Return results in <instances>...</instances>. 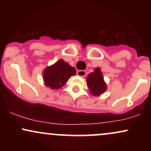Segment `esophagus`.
Masks as SVG:
<instances>
[{
    "instance_id": "34e87169",
    "label": "esophagus",
    "mask_w": 151,
    "mask_h": 151,
    "mask_svg": "<svg viewBox=\"0 0 151 151\" xmlns=\"http://www.w3.org/2000/svg\"><path fill=\"white\" fill-rule=\"evenodd\" d=\"M77 76H79V77H84L86 76V72L84 70H78L77 72Z\"/></svg>"
}]
</instances>
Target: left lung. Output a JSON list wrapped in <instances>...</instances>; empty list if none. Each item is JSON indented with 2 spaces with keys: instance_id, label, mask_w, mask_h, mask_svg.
<instances>
[{
  "instance_id": "obj_1",
  "label": "left lung",
  "mask_w": 151,
  "mask_h": 151,
  "mask_svg": "<svg viewBox=\"0 0 151 151\" xmlns=\"http://www.w3.org/2000/svg\"><path fill=\"white\" fill-rule=\"evenodd\" d=\"M86 84L90 92L93 96H99L104 93L106 89L103 76L99 68H96L94 72L90 73L86 78Z\"/></svg>"
}]
</instances>
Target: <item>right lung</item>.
I'll list each match as a JSON object with an SVG mask.
<instances>
[{
    "label": "right lung",
    "instance_id": "obj_1",
    "mask_svg": "<svg viewBox=\"0 0 151 151\" xmlns=\"http://www.w3.org/2000/svg\"><path fill=\"white\" fill-rule=\"evenodd\" d=\"M74 67L64 60H59L52 66L47 67L43 72V79L46 86L52 89H60L68 81L71 76L75 75Z\"/></svg>",
    "mask_w": 151,
    "mask_h": 151
}]
</instances>
